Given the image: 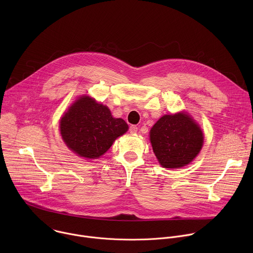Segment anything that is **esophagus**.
<instances>
[{
    "label": "esophagus",
    "mask_w": 253,
    "mask_h": 253,
    "mask_svg": "<svg viewBox=\"0 0 253 253\" xmlns=\"http://www.w3.org/2000/svg\"><path fill=\"white\" fill-rule=\"evenodd\" d=\"M129 131H130V133H137V131H138V127L136 126V125H131L130 126V128H129Z\"/></svg>",
    "instance_id": "34e87169"
}]
</instances>
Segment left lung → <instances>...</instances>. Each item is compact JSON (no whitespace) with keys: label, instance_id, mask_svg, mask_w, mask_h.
Masks as SVG:
<instances>
[{"label":"left lung","instance_id":"8db88e82","mask_svg":"<svg viewBox=\"0 0 253 253\" xmlns=\"http://www.w3.org/2000/svg\"><path fill=\"white\" fill-rule=\"evenodd\" d=\"M203 132L186 112L162 116L150 130L153 152L164 168L189 164L203 146Z\"/></svg>","mask_w":253,"mask_h":253}]
</instances>
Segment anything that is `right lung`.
<instances>
[{
    "mask_svg": "<svg viewBox=\"0 0 253 253\" xmlns=\"http://www.w3.org/2000/svg\"><path fill=\"white\" fill-rule=\"evenodd\" d=\"M128 131L127 123L114 118L109 108L89 96L79 97L61 118V136L80 157L97 159Z\"/></svg>",
    "mask_w": 253,
    "mask_h": 253,
    "instance_id": "1",
    "label": "right lung"
}]
</instances>
